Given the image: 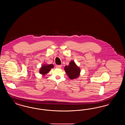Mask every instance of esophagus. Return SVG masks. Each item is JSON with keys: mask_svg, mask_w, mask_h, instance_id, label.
<instances>
[{"mask_svg": "<svg viewBox=\"0 0 125 125\" xmlns=\"http://www.w3.org/2000/svg\"><path fill=\"white\" fill-rule=\"evenodd\" d=\"M61 67H62V65H57V67L58 68H61Z\"/></svg>", "mask_w": 125, "mask_h": 125, "instance_id": "34e87169", "label": "esophagus"}]
</instances>
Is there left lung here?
<instances>
[{
  "label": "left lung",
  "mask_w": 125,
  "mask_h": 125,
  "mask_svg": "<svg viewBox=\"0 0 125 125\" xmlns=\"http://www.w3.org/2000/svg\"><path fill=\"white\" fill-rule=\"evenodd\" d=\"M64 70L69 78L71 80L77 79L81 73L80 68L77 65L73 60H71L68 65H65Z\"/></svg>",
  "instance_id": "1"
}]
</instances>
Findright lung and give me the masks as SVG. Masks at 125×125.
I'll list each match as a JSON object with an SVG mask.
<instances>
[{
  "instance_id": "1",
  "label": "right lung",
  "mask_w": 125,
  "mask_h": 125,
  "mask_svg": "<svg viewBox=\"0 0 125 125\" xmlns=\"http://www.w3.org/2000/svg\"><path fill=\"white\" fill-rule=\"evenodd\" d=\"M53 67L54 65L53 64H43L39 69V73L42 74L43 76H44V75L48 73L50 71L51 69L52 68H53Z\"/></svg>"
}]
</instances>
